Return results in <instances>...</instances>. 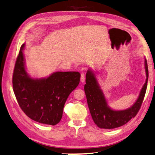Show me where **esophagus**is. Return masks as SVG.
Returning <instances> with one entry per match:
<instances>
[{
	"mask_svg": "<svg viewBox=\"0 0 155 155\" xmlns=\"http://www.w3.org/2000/svg\"><path fill=\"white\" fill-rule=\"evenodd\" d=\"M85 81V73L84 72H82L81 73V81L82 82H84Z\"/></svg>",
	"mask_w": 155,
	"mask_h": 155,
	"instance_id": "34e87169",
	"label": "esophagus"
}]
</instances>
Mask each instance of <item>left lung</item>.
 Instances as JSON below:
<instances>
[{
	"label": "left lung",
	"instance_id": "8db88e82",
	"mask_svg": "<svg viewBox=\"0 0 155 155\" xmlns=\"http://www.w3.org/2000/svg\"><path fill=\"white\" fill-rule=\"evenodd\" d=\"M145 66L147 76L146 82L141 89L137 100L131 107L120 111L113 110L107 106L105 97L97 82L94 73L91 70L87 71L84 92L92 120L98 127L102 129L119 127L127 124L131 118L136 116L141 108L148 81L149 71L146 59Z\"/></svg>",
	"mask_w": 155,
	"mask_h": 155
}]
</instances>
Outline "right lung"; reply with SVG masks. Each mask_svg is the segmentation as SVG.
Masks as SVG:
<instances>
[{
    "label": "right lung",
    "instance_id": "add662e5",
    "mask_svg": "<svg viewBox=\"0 0 155 155\" xmlns=\"http://www.w3.org/2000/svg\"><path fill=\"white\" fill-rule=\"evenodd\" d=\"M21 46L14 66L12 86L20 108L31 120L55 125L61 121L64 104L80 82L78 72H55L48 78L34 79L25 69Z\"/></svg>",
    "mask_w": 155,
    "mask_h": 155
}]
</instances>
